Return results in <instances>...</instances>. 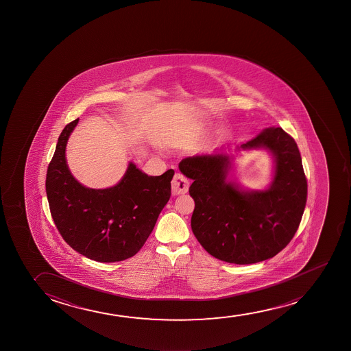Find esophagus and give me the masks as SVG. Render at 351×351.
Segmentation results:
<instances>
[{"label": "esophagus", "instance_id": "obj_1", "mask_svg": "<svg viewBox=\"0 0 351 351\" xmlns=\"http://www.w3.org/2000/svg\"><path fill=\"white\" fill-rule=\"evenodd\" d=\"M172 191L174 195H184L189 191V180L182 174H174L172 180Z\"/></svg>", "mask_w": 351, "mask_h": 351}]
</instances>
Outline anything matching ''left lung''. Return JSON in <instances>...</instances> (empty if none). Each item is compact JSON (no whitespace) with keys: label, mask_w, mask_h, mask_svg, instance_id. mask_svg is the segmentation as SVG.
Listing matches in <instances>:
<instances>
[{"label":"left lung","mask_w":351,"mask_h":351,"mask_svg":"<svg viewBox=\"0 0 351 351\" xmlns=\"http://www.w3.org/2000/svg\"><path fill=\"white\" fill-rule=\"evenodd\" d=\"M250 149L272 156V180L263 191L246 189L233 178L234 158ZM179 171L192 180V232L213 257L239 265L263 262L282 251L299 228L307 182L298 145L282 128L267 129L240 147L185 158Z\"/></svg>","instance_id":"obj_1"}]
</instances>
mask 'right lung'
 I'll list each match as a JSON object with an SVG mask.
<instances>
[{
	"label": "right lung",
	"instance_id": "add662e5",
	"mask_svg": "<svg viewBox=\"0 0 351 351\" xmlns=\"http://www.w3.org/2000/svg\"><path fill=\"white\" fill-rule=\"evenodd\" d=\"M77 123L79 118L63 129L47 167L45 186L52 219L76 252L95 262H121L135 256L154 229L169 201L174 171L153 177L130 161L116 185L84 186L71 174L66 156Z\"/></svg>",
	"mask_w": 351,
	"mask_h": 351
}]
</instances>
